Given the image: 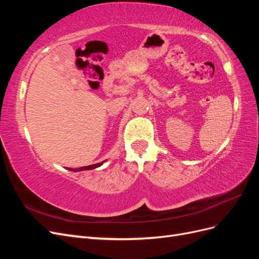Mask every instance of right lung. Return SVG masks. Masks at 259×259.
<instances>
[{"label":"right lung","mask_w":259,"mask_h":259,"mask_svg":"<svg viewBox=\"0 0 259 259\" xmlns=\"http://www.w3.org/2000/svg\"><path fill=\"white\" fill-rule=\"evenodd\" d=\"M104 162H100V163H97V164H93V165H90V166H82V167H79V168H70V167H68L67 169L72 170V171H82V170H88V169H95V168L103 165Z\"/></svg>","instance_id":"add662e5"}]
</instances>
